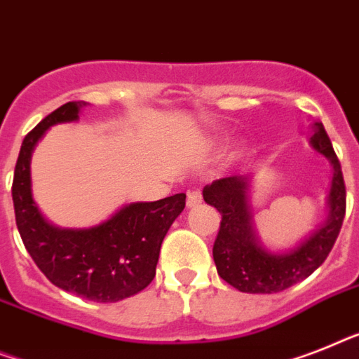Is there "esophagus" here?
Instances as JSON below:
<instances>
[{
    "label": "esophagus",
    "instance_id": "obj_1",
    "mask_svg": "<svg viewBox=\"0 0 359 359\" xmlns=\"http://www.w3.org/2000/svg\"><path fill=\"white\" fill-rule=\"evenodd\" d=\"M203 201V196H201L200 191H191L187 194V207L192 209V207H198Z\"/></svg>",
    "mask_w": 359,
    "mask_h": 359
}]
</instances>
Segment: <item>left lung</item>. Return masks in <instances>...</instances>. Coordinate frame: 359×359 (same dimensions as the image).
Returning <instances> with one entry per match:
<instances>
[{
    "label": "left lung",
    "mask_w": 359,
    "mask_h": 359,
    "mask_svg": "<svg viewBox=\"0 0 359 359\" xmlns=\"http://www.w3.org/2000/svg\"><path fill=\"white\" fill-rule=\"evenodd\" d=\"M310 144L332 163L334 168L332 187L328 192V218L293 250L271 253L260 244L248 201L250 177H222L203 189V200L222 215L212 259L218 275L233 288L245 293L283 292L310 277L332 251L346 209L341 165L321 123H313Z\"/></svg>",
    "instance_id": "left-lung-1"
}]
</instances>
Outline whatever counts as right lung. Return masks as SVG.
<instances>
[{"instance_id":"obj_1","label":"right lung","mask_w":359,"mask_h":359,"mask_svg":"<svg viewBox=\"0 0 359 359\" xmlns=\"http://www.w3.org/2000/svg\"><path fill=\"white\" fill-rule=\"evenodd\" d=\"M84 106V100L60 106L23 139L13 182L16 226L25 250L55 286L95 303H117L152 283L161 242L185 209V194L130 203L88 229L49 224L32 200V150L47 128L76 121Z\"/></svg>"}]
</instances>
